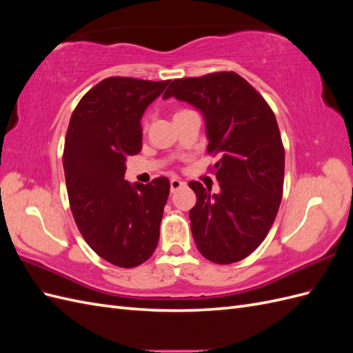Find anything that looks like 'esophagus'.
<instances>
[{"mask_svg": "<svg viewBox=\"0 0 353 353\" xmlns=\"http://www.w3.org/2000/svg\"><path fill=\"white\" fill-rule=\"evenodd\" d=\"M184 185H185L184 181H181L178 178L170 179V191H176V190H179L181 187H184Z\"/></svg>", "mask_w": 353, "mask_h": 353, "instance_id": "34e87169", "label": "esophagus"}]
</instances>
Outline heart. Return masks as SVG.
I'll use <instances>...</instances> for the list:
<instances>
[{"label":"heart","instance_id":"b5f03b06","mask_svg":"<svg viewBox=\"0 0 353 353\" xmlns=\"http://www.w3.org/2000/svg\"><path fill=\"white\" fill-rule=\"evenodd\" d=\"M183 112H184V110H183ZM178 113H181V112H178Z\"/></svg>","mask_w":353,"mask_h":353}]
</instances>
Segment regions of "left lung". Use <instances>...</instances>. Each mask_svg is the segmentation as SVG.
Segmentation results:
<instances>
[{
    "label": "left lung",
    "instance_id": "8db88e82",
    "mask_svg": "<svg viewBox=\"0 0 353 353\" xmlns=\"http://www.w3.org/2000/svg\"><path fill=\"white\" fill-rule=\"evenodd\" d=\"M175 97L203 114L208 152L219 193L200 183L190 210L191 232L206 259L227 265L258 249L275 221L283 197L284 147L275 114L252 85L234 72L170 82L163 99Z\"/></svg>",
    "mask_w": 353,
    "mask_h": 353
}]
</instances>
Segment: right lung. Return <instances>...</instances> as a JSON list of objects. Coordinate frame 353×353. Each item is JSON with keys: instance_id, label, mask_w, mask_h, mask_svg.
Returning <instances> with one entry per match:
<instances>
[{"instance_id": "right-lung-1", "label": "right lung", "mask_w": 353, "mask_h": 353, "mask_svg": "<svg viewBox=\"0 0 353 353\" xmlns=\"http://www.w3.org/2000/svg\"><path fill=\"white\" fill-rule=\"evenodd\" d=\"M169 81L108 78L73 110L63 168L74 222L90 248L121 268L145 262L159 241L169 179L128 183L126 159L143 147L141 117Z\"/></svg>"}]
</instances>
